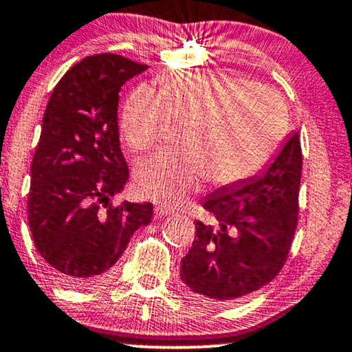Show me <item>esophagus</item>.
Listing matches in <instances>:
<instances>
[{
	"instance_id": "34e87169",
	"label": "esophagus",
	"mask_w": 352,
	"mask_h": 352,
	"mask_svg": "<svg viewBox=\"0 0 352 352\" xmlns=\"http://www.w3.org/2000/svg\"><path fill=\"white\" fill-rule=\"evenodd\" d=\"M172 208H170L168 206H165V204H158V206L155 207V214L158 215V217H167V215L172 214Z\"/></svg>"
}]
</instances>
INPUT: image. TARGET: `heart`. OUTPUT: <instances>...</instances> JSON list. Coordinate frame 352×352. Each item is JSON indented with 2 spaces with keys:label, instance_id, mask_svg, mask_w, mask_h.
Listing matches in <instances>:
<instances>
[{
  "label": "heart",
  "instance_id": "obj_1",
  "mask_svg": "<svg viewBox=\"0 0 352 352\" xmlns=\"http://www.w3.org/2000/svg\"><path fill=\"white\" fill-rule=\"evenodd\" d=\"M185 123L179 152L138 162L135 188L142 197L179 202L208 179L229 187L254 177L272 158L287 130L279 95L217 69H179L158 78V94L138 87L122 110L130 148L144 152Z\"/></svg>",
  "mask_w": 352,
  "mask_h": 352
}]
</instances>
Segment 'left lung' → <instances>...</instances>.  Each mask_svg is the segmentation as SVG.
Listing matches in <instances>:
<instances>
[{"mask_svg": "<svg viewBox=\"0 0 352 352\" xmlns=\"http://www.w3.org/2000/svg\"><path fill=\"white\" fill-rule=\"evenodd\" d=\"M299 135L284 138L264 168L204 199L212 222H195V241L180 261V279L214 302L258 291L283 269L297 226Z\"/></svg>", "mask_w": 352, "mask_h": 352, "instance_id": "obj_1", "label": "left lung"}]
</instances>
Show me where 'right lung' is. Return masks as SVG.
<instances>
[{"mask_svg":"<svg viewBox=\"0 0 352 352\" xmlns=\"http://www.w3.org/2000/svg\"><path fill=\"white\" fill-rule=\"evenodd\" d=\"M146 65L111 53L83 58L46 105L32 164L28 222L53 276L72 287L110 279L130 239L153 215L150 202L111 207L129 180L120 150V88Z\"/></svg>","mask_w":352,"mask_h":352,"instance_id":"right-lung-1","label":"right lung"}]
</instances>
